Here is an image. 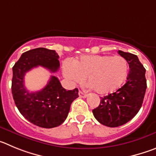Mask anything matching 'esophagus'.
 Wrapping results in <instances>:
<instances>
[{"instance_id":"1","label":"esophagus","mask_w":156,"mask_h":156,"mask_svg":"<svg viewBox=\"0 0 156 156\" xmlns=\"http://www.w3.org/2000/svg\"><path fill=\"white\" fill-rule=\"evenodd\" d=\"M78 95H79V96L81 98H85L87 96L86 94H85V92H82V91H81V90H80L79 92H78Z\"/></svg>"}]
</instances>
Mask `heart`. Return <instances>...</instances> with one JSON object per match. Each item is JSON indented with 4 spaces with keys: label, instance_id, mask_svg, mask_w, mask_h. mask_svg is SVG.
Listing matches in <instances>:
<instances>
[{
    "label": "heart",
    "instance_id": "heart-1",
    "mask_svg": "<svg viewBox=\"0 0 156 156\" xmlns=\"http://www.w3.org/2000/svg\"><path fill=\"white\" fill-rule=\"evenodd\" d=\"M128 72V64L121 56L87 55L73 62L65 64L64 74L75 83L88 78L89 86L97 93H111L120 88Z\"/></svg>",
    "mask_w": 156,
    "mask_h": 156
}]
</instances>
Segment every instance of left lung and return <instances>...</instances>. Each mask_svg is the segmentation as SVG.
Returning a JSON list of instances; mask_svg holds the SVG:
<instances>
[{"label":"left lung","instance_id":"1","mask_svg":"<svg viewBox=\"0 0 156 156\" xmlns=\"http://www.w3.org/2000/svg\"><path fill=\"white\" fill-rule=\"evenodd\" d=\"M118 54L129 64L127 82L116 92L102 98L99 106L92 109L95 118L109 127L123 125L138 113L147 88L145 69L138 57L121 50Z\"/></svg>","mask_w":156,"mask_h":156}]
</instances>
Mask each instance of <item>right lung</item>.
Wrapping results in <instances>:
<instances>
[{
  "mask_svg": "<svg viewBox=\"0 0 156 156\" xmlns=\"http://www.w3.org/2000/svg\"><path fill=\"white\" fill-rule=\"evenodd\" d=\"M58 58L55 50L40 47L23 53L12 68V92L17 108L26 120L43 128L57 127L66 120L71 103L78 97V89L67 91L57 77L51 76L43 89L30 92L25 87L24 77L38 66L56 72Z\"/></svg>",
  "mask_w": 156,
  "mask_h": 156,
  "instance_id": "right-lung-1",
  "label": "right lung"
}]
</instances>
